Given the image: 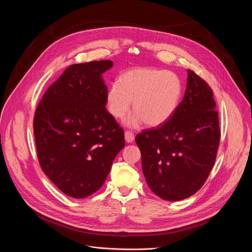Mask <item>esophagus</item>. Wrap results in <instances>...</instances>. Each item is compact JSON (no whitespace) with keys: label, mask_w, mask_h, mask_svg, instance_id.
<instances>
[{"label":"esophagus","mask_w":252,"mask_h":252,"mask_svg":"<svg viewBox=\"0 0 252 252\" xmlns=\"http://www.w3.org/2000/svg\"><path fill=\"white\" fill-rule=\"evenodd\" d=\"M125 138H126V142L130 143V142H132V141L134 140V135H133V133H132L131 131L126 130V131L125 132Z\"/></svg>","instance_id":"34e87169"}]
</instances>
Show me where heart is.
Segmentation results:
<instances>
[{
  "label": "heart",
  "mask_w": 252,
  "mask_h": 252,
  "mask_svg": "<svg viewBox=\"0 0 252 252\" xmlns=\"http://www.w3.org/2000/svg\"><path fill=\"white\" fill-rule=\"evenodd\" d=\"M183 86L169 70L152 67L133 68L125 73L120 82L111 85L106 94L107 110L116 119L135 112L126 120L129 126L146 123L149 126L165 124L177 109Z\"/></svg>",
  "instance_id": "obj_1"
}]
</instances>
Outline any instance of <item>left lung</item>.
Returning a JSON list of instances; mask_svg holds the SVG:
<instances>
[{
	"mask_svg": "<svg viewBox=\"0 0 252 252\" xmlns=\"http://www.w3.org/2000/svg\"><path fill=\"white\" fill-rule=\"evenodd\" d=\"M215 107L211 88L188 69L187 91L173 116L135 136L142 172L152 191L160 198L182 200L204 185L220 140Z\"/></svg>",
	"mask_w": 252,
	"mask_h": 252,
	"instance_id": "1",
	"label": "left lung"
}]
</instances>
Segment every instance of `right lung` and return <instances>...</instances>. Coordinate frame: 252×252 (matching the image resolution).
Returning <instances> with one entry per match:
<instances>
[{
  "label": "right lung",
  "mask_w": 252,
  "mask_h": 252,
  "mask_svg": "<svg viewBox=\"0 0 252 252\" xmlns=\"http://www.w3.org/2000/svg\"><path fill=\"white\" fill-rule=\"evenodd\" d=\"M112 61L75 63L50 86L33 117L40 165L52 183L75 198L87 197L105 182L125 131L106 111L101 78Z\"/></svg>",
  "instance_id": "obj_1"
}]
</instances>
